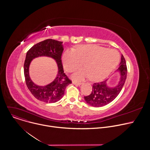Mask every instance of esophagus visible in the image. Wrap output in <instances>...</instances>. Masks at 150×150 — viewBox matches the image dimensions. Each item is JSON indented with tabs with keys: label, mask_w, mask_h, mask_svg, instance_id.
<instances>
[{
	"label": "esophagus",
	"mask_w": 150,
	"mask_h": 150,
	"mask_svg": "<svg viewBox=\"0 0 150 150\" xmlns=\"http://www.w3.org/2000/svg\"><path fill=\"white\" fill-rule=\"evenodd\" d=\"M73 83L74 85H75L76 86H79V85H81V82H75V81H73Z\"/></svg>",
	"instance_id": "1"
}]
</instances>
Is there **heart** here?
I'll return each instance as SVG.
<instances>
[{"label": "heart", "mask_w": 150, "mask_h": 150, "mask_svg": "<svg viewBox=\"0 0 150 150\" xmlns=\"http://www.w3.org/2000/svg\"><path fill=\"white\" fill-rule=\"evenodd\" d=\"M63 65L65 70L72 72L79 68L82 62L85 69L78 70L73 75L75 79H83L90 76L93 81L101 80L116 68L119 55L115 50L96 45H82L75 50H67L63 54Z\"/></svg>", "instance_id": "heart-1"}]
</instances>
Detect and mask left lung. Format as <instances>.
<instances>
[{"label": "left lung", "mask_w": 150, "mask_h": 150, "mask_svg": "<svg viewBox=\"0 0 150 150\" xmlns=\"http://www.w3.org/2000/svg\"><path fill=\"white\" fill-rule=\"evenodd\" d=\"M118 71L120 73V79L117 86L113 88L108 87L107 85L108 79L94 83L91 93L84 97L85 101L91 106L99 108L107 105L115 100L121 91L127 76L126 63L122 54Z\"/></svg>", "instance_id": "left-lung-1"}]
</instances>
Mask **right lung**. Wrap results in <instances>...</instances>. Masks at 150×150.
Instances as JSON below:
<instances>
[{
    "label": "right lung",
    "mask_w": 150,
    "mask_h": 150,
    "mask_svg": "<svg viewBox=\"0 0 150 150\" xmlns=\"http://www.w3.org/2000/svg\"><path fill=\"white\" fill-rule=\"evenodd\" d=\"M62 41L47 39L34 45L27 52L24 62V70L26 85L31 94L37 100L45 103H56L65 94V90L72 81L64 73L61 56L63 51ZM39 56H48L53 58L58 67L57 78L46 86H38L31 81L29 76V66L32 60Z\"/></svg>",
    "instance_id": "right-lung-1"
}]
</instances>
